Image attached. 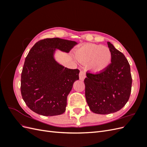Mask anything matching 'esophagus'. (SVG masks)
Returning <instances> with one entry per match:
<instances>
[{"label":"esophagus","instance_id":"1","mask_svg":"<svg viewBox=\"0 0 147 147\" xmlns=\"http://www.w3.org/2000/svg\"><path fill=\"white\" fill-rule=\"evenodd\" d=\"M85 77H86L85 72H84V71H81V72H80V74H79L80 80H83L85 78Z\"/></svg>","mask_w":147,"mask_h":147}]
</instances>
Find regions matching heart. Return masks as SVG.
I'll return each mask as SVG.
<instances>
[{
  "mask_svg": "<svg viewBox=\"0 0 147 147\" xmlns=\"http://www.w3.org/2000/svg\"><path fill=\"white\" fill-rule=\"evenodd\" d=\"M77 59L83 64H88V67L94 74L104 72L110 65L112 55L107 47L86 43L75 51Z\"/></svg>",
  "mask_w": 147,
  "mask_h": 147,
  "instance_id": "obj_1",
  "label": "heart"
}]
</instances>
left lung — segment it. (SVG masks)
<instances>
[{"label": "left lung", "mask_w": 147, "mask_h": 147, "mask_svg": "<svg viewBox=\"0 0 147 147\" xmlns=\"http://www.w3.org/2000/svg\"><path fill=\"white\" fill-rule=\"evenodd\" d=\"M112 63L104 72L86 73L84 80L90 109L97 114H110L121 109L129 99L132 77L130 65L121 52L108 42Z\"/></svg>", "instance_id": "1"}]
</instances>
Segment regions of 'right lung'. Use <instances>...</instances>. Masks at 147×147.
<instances>
[{"label": "right lung", "instance_id": "add662e5", "mask_svg": "<svg viewBox=\"0 0 147 147\" xmlns=\"http://www.w3.org/2000/svg\"><path fill=\"white\" fill-rule=\"evenodd\" d=\"M77 43L59 38L37 42L26 57L21 73V92L26 104L43 116H55L65 111L67 98L78 69H70L54 58L56 49L69 53Z\"/></svg>", "mask_w": 147, "mask_h": 147}]
</instances>
